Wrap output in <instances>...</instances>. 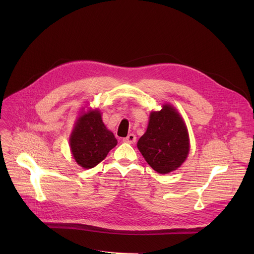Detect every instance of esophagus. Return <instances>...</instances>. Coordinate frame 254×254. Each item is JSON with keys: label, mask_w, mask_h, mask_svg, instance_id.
<instances>
[{"label": "esophagus", "mask_w": 254, "mask_h": 254, "mask_svg": "<svg viewBox=\"0 0 254 254\" xmlns=\"http://www.w3.org/2000/svg\"><path fill=\"white\" fill-rule=\"evenodd\" d=\"M136 136L134 134H129L127 137L124 138V142L125 143H128V144H135L136 143Z\"/></svg>", "instance_id": "1"}]
</instances>
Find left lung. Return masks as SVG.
<instances>
[{"label": "left lung", "mask_w": 254, "mask_h": 254, "mask_svg": "<svg viewBox=\"0 0 254 254\" xmlns=\"http://www.w3.org/2000/svg\"><path fill=\"white\" fill-rule=\"evenodd\" d=\"M138 149L147 164L159 174L179 168L188 157V129L178 112L170 105L150 114L147 130L138 141Z\"/></svg>", "instance_id": "1"}]
</instances>
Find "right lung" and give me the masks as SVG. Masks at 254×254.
I'll list each match as a JSON object with an SVG mask.
<instances>
[{
	"mask_svg": "<svg viewBox=\"0 0 254 254\" xmlns=\"http://www.w3.org/2000/svg\"><path fill=\"white\" fill-rule=\"evenodd\" d=\"M116 144V138L104 126L98 110L79 117L70 139L75 161L84 169L100 164Z\"/></svg>",
	"mask_w": 254,
	"mask_h": 254,
	"instance_id": "right-lung-1",
	"label": "right lung"
}]
</instances>
